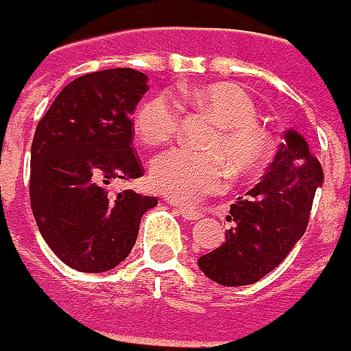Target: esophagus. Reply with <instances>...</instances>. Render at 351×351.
I'll use <instances>...</instances> for the list:
<instances>
[{"label":"esophagus","instance_id":"obj_1","mask_svg":"<svg viewBox=\"0 0 351 351\" xmlns=\"http://www.w3.org/2000/svg\"><path fill=\"white\" fill-rule=\"evenodd\" d=\"M176 213H178L182 219H185V221H197V219H201V215L191 209H182V207H178V209H176Z\"/></svg>","mask_w":351,"mask_h":351}]
</instances>
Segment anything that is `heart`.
Segmentation results:
<instances>
[{
  "label": "heart",
  "instance_id": "heart-1",
  "mask_svg": "<svg viewBox=\"0 0 351 351\" xmlns=\"http://www.w3.org/2000/svg\"><path fill=\"white\" fill-rule=\"evenodd\" d=\"M178 97L213 117L217 130L207 141L210 150L173 148L156 158L148 180L158 193L180 203H195L201 197L223 191L228 185L225 155L242 173L256 171L265 164L271 141L256 123L258 111L246 91L230 84H207L180 89ZM180 117L178 99L169 93H158L136 109L134 130L144 144L160 146L173 138Z\"/></svg>",
  "mask_w": 351,
  "mask_h": 351
}]
</instances>
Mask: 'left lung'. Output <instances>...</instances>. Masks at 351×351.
<instances>
[{
  "instance_id": "1",
  "label": "left lung",
  "mask_w": 351,
  "mask_h": 351,
  "mask_svg": "<svg viewBox=\"0 0 351 351\" xmlns=\"http://www.w3.org/2000/svg\"><path fill=\"white\" fill-rule=\"evenodd\" d=\"M322 180L306 141L287 130L262 182L230 205L226 242L197 260L201 271L219 285L240 287L276 269L304 234Z\"/></svg>"
}]
</instances>
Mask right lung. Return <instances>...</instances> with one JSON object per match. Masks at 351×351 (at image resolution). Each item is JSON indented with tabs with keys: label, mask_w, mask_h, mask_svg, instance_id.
I'll list each match as a JSON object with an SVG mask.
<instances>
[{
	"label": "right lung",
	"mask_w": 351,
	"mask_h": 351,
	"mask_svg": "<svg viewBox=\"0 0 351 351\" xmlns=\"http://www.w3.org/2000/svg\"><path fill=\"white\" fill-rule=\"evenodd\" d=\"M146 75L113 68L75 77L38 121L31 146V209L50 250L77 271L117 267L136 242L156 197L109 185L136 180L130 117L146 93Z\"/></svg>",
	"instance_id": "obj_1"
}]
</instances>
